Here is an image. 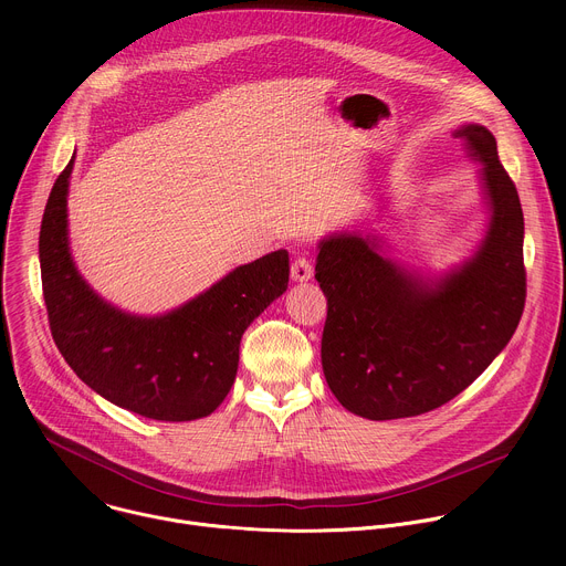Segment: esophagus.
I'll list each match as a JSON object with an SVG mask.
<instances>
[{"instance_id": "1", "label": "esophagus", "mask_w": 566, "mask_h": 566, "mask_svg": "<svg viewBox=\"0 0 566 566\" xmlns=\"http://www.w3.org/2000/svg\"><path fill=\"white\" fill-rule=\"evenodd\" d=\"M291 277L295 282H308L313 277V264L306 258H297L291 266Z\"/></svg>"}]
</instances>
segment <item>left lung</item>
Wrapping results in <instances>:
<instances>
[{
    "label": "left lung",
    "instance_id": "left-lung-1",
    "mask_svg": "<svg viewBox=\"0 0 566 566\" xmlns=\"http://www.w3.org/2000/svg\"><path fill=\"white\" fill-rule=\"evenodd\" d=\"M452 136L479 164L489 212L468 260L423 275L391 260L374 232H334L317 244L315 280L329 304L322 371L340 406L369 421L452 400L502 354L524 311V214L497 140L476 123Z\"/></svg>",
    "mask_w": 566,
    "mask_h": 566
}]
</instances>
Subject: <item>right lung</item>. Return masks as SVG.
Wrapping results in <instances>:
<instances>
[{
    "label": "right lung",
    "mask_w": 566,
    "mask_h": 566,
    "mask_svg": "<svg viewBox=\"0 0 566 566\" xmlns=\"http://www.w3.org/2000/svg\"><path fill=\"white\" fill-rule=\"evenodd\" d=\"M71 170L73 158L53 184L40 228L42 289L60 354L96 394L145 419L212 415L234 382L241 336L289 286V253L237 266L168 313H127L101 297L71 258Z\"/></svg>",
    "instance_id": "1"
}]
</instances>
